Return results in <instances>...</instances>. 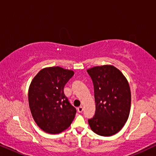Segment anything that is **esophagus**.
Instances as JSON below:
<instances>
[{
	"label": "esophagus",
	"instance_id": "1",
	"mask_svg": "<svg viewBox=\"0 0 156 156\" xmlns=\"http://www.w3.org/2000/svg\"><path fill=\"white\" fill-rule=\"evenodd\" d=\"M83 110H84V108H83L82 106H80V107L77 108V111L79 113H82L83 112Z\"/></svg>",
	"mask_w": 156,
	"mask_h": 156
}]
</instances>
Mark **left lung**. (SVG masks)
Returning a JSON list of instances; mask_svg holds the SVG:
<instances>
[{"mask_svg":"<svg viewBox=\"0 0 156 156\" xmlns=\"http://www.w3.org/2000/svg\"><path fill=\"white\" fill-rule=\"evenodd\" d=\"M94 89L96 112L88 122L95 133L111 136L121 131L129 119L131 94L129 82L112 65L97 66L87 70Z\"/></svg>","mask_w":156,"mask_h":156,"instance_id":"8db88e82","label":"left lung"}]
</instances>
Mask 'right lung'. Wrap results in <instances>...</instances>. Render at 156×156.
<instances>
[{
	"mask_svg": "<svg viewBox=\"0 0 156 156\" xmlns=\"http://www.w3.org/2000/svg\"><path fill=\"white\" fill-rule=\"evenodd\" d=\"M74 72L60 67H46L33 78L28 89L32 116L42 131L57 134L69 127L76 114L64 94V87Z\"/></svg>",
	"mask_w": 156,
	"mask_h": 156,
	"instance_id": "1",
	"label": "right lung"
}]
</instances>
